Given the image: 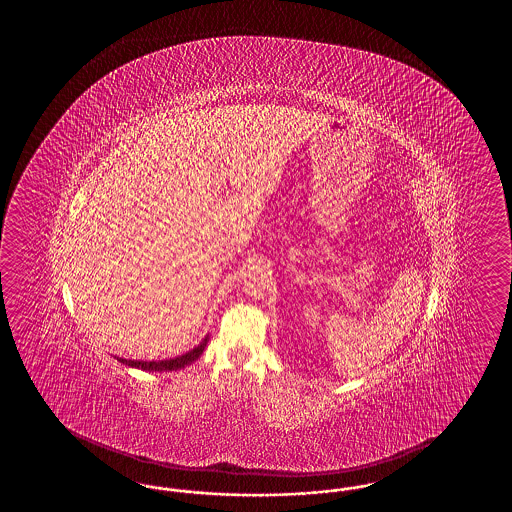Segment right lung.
Listing matches in <instances>:
<instances>
[{
	"label": "right lung",
	"instance_id": "right-lung-1",
	"mask_svg": "<svg viewBox=\"0 0 512 512\" xmlns=\"http://www.w3.org/2000/svg\"><path fill=\"white\" fill-rule=\"evenodd\" d=\"M208 344V335L203 338L199 344H197L196 348L190 349V351H186L183 355H179V357H174V359H164V360H128L122 359V357H115V359L119 360L120 364H124V366H128V368H137V370L142 371H174L181 370V368H185V366H190L192 362H196L199 357H201V353L205 351Z\"/></svg>",
	"mask_w": 512,
	"mask_h": 512
}]
</instances>
